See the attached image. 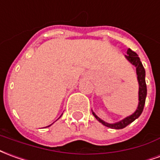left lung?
Segmentation results:
<instances>
[{
    "label": "left lung",
    "mask_w": 160,
    "mask_h": 160,
    "mask_svg": "<svg viewBox=\"0 0 160 160\" xmlns=\"http://www.w3.org/2000/svg\"><path fill=\"white\" fill-rule=\"evenodd\" d=\"M127 54L126 55V58L130 61L132 64L136 67L138 85H139V91H138V100H139V102H138V108H137L136 112H135L134 113H132L131 116H128L126 119H124L121 121H119V122L115 123V124H108V123L105 122L102 119H99V117L93 112L92 111L93 116L99 120V122L102 123L104 126H106V127L113 128V129H122V128H125L129 124L133 122L135 119H138V117L140 116V114L142 113L144 106H145V103H146V92H147V90H146V79H145V77H146L145 68H144L142 63H141V61H140L139 58H138V54L135 53L134 51H132L131 48H128L127 51Z\"/></svg>",
    "instance_id": "left-lung-1"
}]
</instances>
